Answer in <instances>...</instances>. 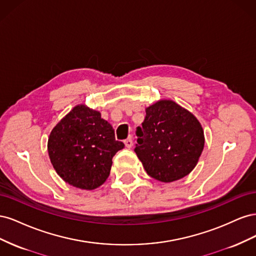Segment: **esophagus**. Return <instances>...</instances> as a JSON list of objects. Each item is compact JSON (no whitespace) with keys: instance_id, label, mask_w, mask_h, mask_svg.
<instances>
[{"instance_id":"1","label":"esophagus","mask_w":256,"mask_h":256,"mask_svg":"<svg viewBox=\"0 0 256 256\" xmlns=\"http://www.w3.org/2000/svg\"><path fill=\"white\" fill-rule=\"evenodd\" d=\"M124 143H125L126 147H128V148H130L131 146H132V138H131V136H129L125 141H124Z\"/></svg>"}]
</instances>
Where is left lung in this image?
Returning a JSON list of instances; mask_svg holds the SVG:
<instances>
[{
  "mask_svg": "<svg viewBox=\"0 0 256 256\" xmlns=\"http://www.w3.org/2000/svg\"><path fill=\"white\" fill-rule=\"evenodd\" d=\"M136 134L134 152L146 173L162 182L187 176L196 168L205 143L196 116L172 100L146 108Z\"/></svg>",
  "mask_w": 256,
  "mask_h": 256,
  "instance_id": "obj_1",
  "label": "left lung"
}]
</instances>
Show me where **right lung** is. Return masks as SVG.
I'll return each mask as SVG.
<instances>
[{
  "mask_svg": "<svg viewBox=\"0 0 256 256\" xmlns=\"http://www.w3.org/2000/svg\"><path fill=\"white\" fill-rule=\"evenodd\" d=\"M125 145L98 111L74 106L51 131L48 152L53 168L74 187L92 190L110 175L112 158Z\"/></svg>",
  "mask_w": 256,
  "mask_h": 256,
  "instance_id": "obj_1",
  "label": "right lung"
}]
</instances>
